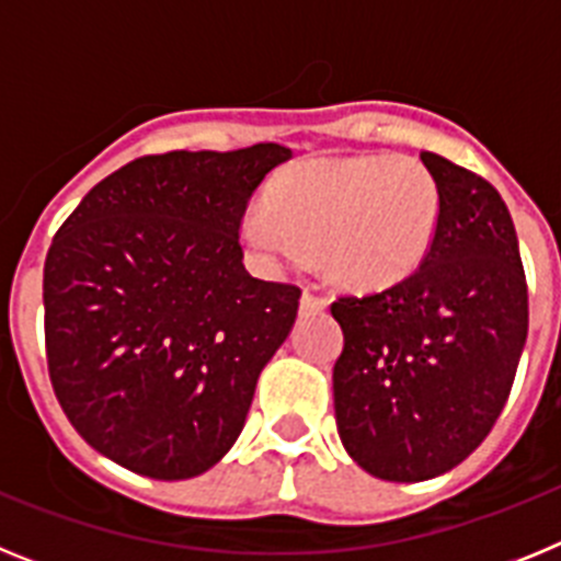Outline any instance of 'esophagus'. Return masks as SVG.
Listing matches in <instances>:
<instances>
[{"label": "esophagus", "instance_id": "34e87169", "mask_svg": "<svg viewBox=\"0 0 561 561\" xmlns=\"http://www.w3.org/2000/svg\"><path fill=\"white\" fill-rule=\"evenodd\" d=\"M325 306H329V300L317 295L314 289H306L304 297H300V311H304V314H314V311H323Z\"/></svg>", "mask_w": 561, "mask_h": 561}]
</instances>
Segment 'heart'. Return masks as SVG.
Listing matches in <instances>:
<instances>
[{"instance_id":"b5f03b06","label":"heart","mask_w":561,"mask_h":561,"mask_svg":"<svg viewBox=\"0 0 561 561\" xmlns=\"http://www.w3.org/2000/svg\"><path fill=\"white\" fill-rule=\"evenodd\" d=\"M438 219V187L419 160H309L277 173L266 210L247 213L241 238L264 266L304 264L317 252L334 284L370 291L424 264Z\"/></svg>"}]
</instances>
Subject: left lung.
<instances>
[{"label":"left lung","mask_w":561,"mask_h":561,"mask_svg":"<svg viewBox=\"0 0 561 561\" xmlns=\"http://www.w3.org/2000/svg\"><path fill=\"white\" fill-rule=\"evenodd\" d=\"M440 199L424 264L401 284L331 304L342 447L374 478L449 472L492 433L528 336V286L508 207L483 176L424 151Z\"/></svg>","instance_id":"left-lung-1"}]
</instances>
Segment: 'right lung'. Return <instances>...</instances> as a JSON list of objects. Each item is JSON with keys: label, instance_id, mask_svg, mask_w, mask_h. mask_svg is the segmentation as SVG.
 Here are the masks:
<instances>
[{"label": "right lung", "instance_id": "obj_1", "mask_svg": "<svg viewBox=\"0 0 561 561\" xmlns=\"http://www.w3.org/2000/svg\"><path fill=\"white\" fill-rule=\"evenodd\" d=\"M289 157L277 142L140 157L58 227L44 261L49 381L114 463L196 478L244 430L300 289L252 277L238 230L252 191Z\"/></svg>", "mask_w": 561, "mask_h": 561}]
</instances>
